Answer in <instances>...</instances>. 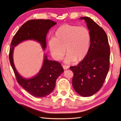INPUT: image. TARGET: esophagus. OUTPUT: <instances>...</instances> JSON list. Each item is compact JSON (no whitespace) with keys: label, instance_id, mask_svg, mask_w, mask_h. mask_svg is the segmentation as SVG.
<instances>
[{"label":"esophagus","instance_id":"1","mask_svg":"<svg viewBox=\"0 0 121 121\" xmlns=\"http://www.w3.org/2000/svg\"><path fill=\"white\" fill-rule=\"evenodd\" d=\"M62 66H63V68L64 69H69V66H67V65H62Z\"/></svg>","mask_w":121,"mask_h":121}]
</instances>
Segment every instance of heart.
Here are the masks:
<instances>
[{
	"label": "heart",
	"mask_w": 121,
	"mask_h": 121,
	"mask_svg": "<svg viewBox=\"0 0 121 121\" xmlns=\"http://www.w3.org/2000/svg\"><path fill=\"white\" fill-rule=\"evenodd\" d=\"M91 35L89 30L83 26L63 25L56 30L54 39L48 43L53 58L59 61L65 52V63L82 60L89 52Z\"/></svg>",
	"instance_id": "heart-1"
}]
</instances>
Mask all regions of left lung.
I'll list each match as a JSON object with an SVG mask.
<instances>
[{
  "instance_id": "8db88e82",
  "label": "left lung",
  "mask_w": 121,
  "mask_h": 121,
  "mask_svg": "<svg viewBox=\"0 0 121 121\" xmlns=\"http://www.w3.org/2000/svg\"><path fill=\"white\" fill-rule=\"evenodd\" d=\"M85 21L90 33V45L88 54L77 65L71 66L74 73L72 85L75 91L89 97L102 88L109 69L110 47L107 36L102 28L88 17Z\"/></svg>"
}]
</instances>
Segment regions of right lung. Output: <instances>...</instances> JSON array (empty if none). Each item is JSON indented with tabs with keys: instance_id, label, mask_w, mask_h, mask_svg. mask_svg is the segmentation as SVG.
<instances>
[{
	"instance_id": "add662e5",
	"label": "right lung",
	"mask_w": 121,
	"mask_h": 121,
	"mask_svg": "<svg viewBox=\"0 0 121 121\" xmlns=\"http://www.w3.org/2000/svg\"><path fill=\"white\" fill-rule=\"evenodd\" d=\"M57 22L50 19H32L25 22L17 31L12 39L9 53L11 65L14 72L18 83L33 96L44 97L54 91L56 80L64 72L61 64L56 61L48 59L44 56L41 69L35 76L25 78L18 73L14 63L13 50L14 47L27 40H33L40 44L43 50L46 48V38L51 27Z\"/></svg>"
}]
</instances>
